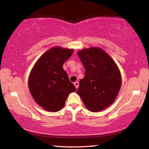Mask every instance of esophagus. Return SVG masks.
Returning a JSON list of instances; mask_svg holds the SVG:
<instances>
[{
	"instance_id": "1",
	"label": "esophagus",
	"mask_w": 149,
	"mask_h": 149,
	"mask_svg": "<svg viewBox=\"0 0 149 149\" xmlns=\"http://www.w3.org/2000/svg\"><path fill=\"white\" fill-rule=\"evenodd\" d=\"M74 84V85H75V88H76V89H77L78 87H79V83H78L77 81H75Z\"/></svg>"
}]
</instances>
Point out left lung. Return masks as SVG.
<instances>
[{"instance_id": "left-lung-1", "label": "left lung", "mask_w": 149, "mask_h": 149, "mask_svg": "<svg viewBox=\"0 0 149 149\" xmlns=\"http://www.w3.org/2000/svg\"><path fill=\"white\" fill-rule=\"evenodd\" d=\"M85 68L84 79L79 81L77 93L91 112H99L112 104L122 84V77L115 62L98 47L77 52Z\"/></svg>"}]
</instances>
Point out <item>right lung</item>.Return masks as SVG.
Wrapping results in <instances>:
<instances>
[{"label": "right lung", "mask_w": 149, "mask_h": 149, "mask_svg": "<svg viewBox=\"0 0 149 149\" xmlns=\"http://www.w3.org/2000/svg\"><path fill=\"white\" fill-rule=\"evenodd\" d=\"M73 52V49L52 48L39 58L30 73L29 91L35 102L45 110H61L68 96L75 91L62 66Z\"/></svg>", "instance_id": "add662e5"}]
</instances>
